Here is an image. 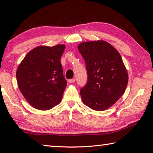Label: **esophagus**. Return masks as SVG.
<instances>
[{
	"mask_svg": "<svg viewBox=\"0 0 153 153\" xmlns=\"http://www.w3.org/2000/svg\"><path fill=\"white\" fill-rule=\"evenodd\" d=\"M68 82H69V83H74V82H76V79L75 78H73V79H70L68 80Z\"/></svg>",
	"mask_w": 153,
	"mask_h": 153,
	"instance_id": "esophagus-1",
	"label": "esophagus"
}]
</instances>
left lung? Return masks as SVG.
<instances>
[{
    "mask_svg": "<svg viewBox=\"0 0 153 153\" xmlns=\"http://www.w3.org/2000/svg\"><path fill=\"white\" fill-rule=\"evenodd\" d=\"M79 52L85 60L88 80L80 90L83 103L96 111L113 105L124 94L128 74L119 52L105 41L82 42Z\"/></svg>",
    "mask_w": 153,
    "mask_h": 153,
    "instance_id": "left-lung-1",
    "label": "left lung"
}]
</instances>
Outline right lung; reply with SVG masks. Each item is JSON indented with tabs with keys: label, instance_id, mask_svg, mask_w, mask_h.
Returning <instances> with one entry per match:
<instances>
[{
	"label": "right lung",
	"instance_id": "1",
	"mask_svg": "<svg viewBox=\"0 0 153 153\" xmlns=\"http://www.w3.org/2000/svg\"><path fill=\"white\" fill-rule=\"evenodd\" d=\"M65 45L38 46L30 51L16 71L18 87L30 105L48 110L59 105L67 86L60 58Z\"/></svg>",
	"mask_w": 153,
	"mask_h": 153
}]
</instances>
